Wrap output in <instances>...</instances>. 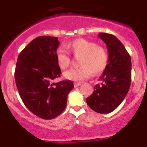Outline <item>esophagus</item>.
<instances>
[{
    "label": "esophagus",
    "mask_w": 147,
    "mask_h": 147,
    "mask_svg": "<svg viewBox=\"0 0 147 147\" xmlns=\"http://www.w3.org/2000/svg\"><path fill=\"white\" fill-rule=\"evenodd\" d=\"M74 84H75V87H77V86H81V84H82V83H81V82H75V83H74Z\"/></svg>",
    "instance_id": "esophagus-1"
}]
</instances>
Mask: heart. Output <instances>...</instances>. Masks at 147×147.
Listing matches in <instances>:
<instances>
[{"label": "heart", "mask_w": 147, "mask_h": 147, "mask_svg": "<svg viewBox=\"0 0 147 147\" xmlns=\"http://www.w3.org/2000/svg\"><path fill=\"white\" fill-rule=\"evenodd\" d=\"M68 50L76 57H78V67L64 72L65 78L73 81H83L92 75L98 74L105 69L109 55L106 49L94 42L77 38L67 45ZM58 65L62 69H66L71 63L70 54L64 48H59L56 52Z\"/></svg>", "instance_id": "heart-1"}]
</instances>
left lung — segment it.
Returning <instances> with one entry per match:
<instances>
[{"instance_id":"8db88e82","label":"left lung","mask_w":147,"mask_h":147,"mask_svg":"<svg viewBox=\"0 0 147 147\" xmlns=\"http://www.w3.org/2000/svg\"><path fill=\"white\" fill-rule=\"evenodd\" d=\"M109 52L108 64L99 77L101 84L86 98L87 104L99 113H109L116 109L125 98L131 82V60L122 42L111 34L99 33Z\"/></svg>"}]
</instances>
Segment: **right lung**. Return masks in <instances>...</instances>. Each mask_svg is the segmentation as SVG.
Here are the masks:
<instances>
[{"label": "right lung", "instance_id": "obj_1", "mask_svg": "<svg viewBox=\"0 0 147 147\" xmlns=\"http://www.w3.org/2000/svg\"><path fill=\"white\" fill-rule=\"evenodd\" d=\"M57 37H36L18 57L14 77L25 106L37 117H57L65 110L67 97L74 88L70 80L55 83L61 71L57 61Z\"/></svg>", "mask_w": 147, "mask_h": 147}]
</instances>
